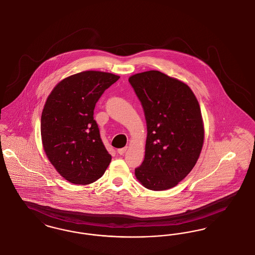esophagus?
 I'll use <instances>...</instances> for the list:
<instances>
[{"instance_id": "1", "label": "esophagus", "mask_w": 255, "mask_h": 255, "mask_svg": "<svg viewBox=\"0 0 255 255\" xmlns=\"http://www.w3.org/2000/svg\"><path fill=\"white\" fill-rule=\"evenodd\" d=\"M128 149V147H122V148H118V150H117V152L120 154V155H123L125 152H126V150Z\"/></svg>"}]
</instances>
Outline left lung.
I'll return each instance as SVG.
<instances>
[{
  "label": "left lung",
  "instance_id": "obj_1",
  "mask_svg": "<svg viewBox=\"0 0 255 255\" xmlns=\"http://www.w3.org/2000/svg\"><path fill=\"white\" fill-rule=\"evenodd\" d=\"M128 81L147 123L145 158L135 169L136 178L153 191L174 187L192 171L202 148L199 102L187 84L159 71L136 74Z\"/></svg>",
  "mask_w": 255,
  "mask_h": 255
}]
</instances>
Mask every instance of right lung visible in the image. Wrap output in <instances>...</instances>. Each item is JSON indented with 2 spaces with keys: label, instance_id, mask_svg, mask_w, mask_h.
I'll return each mask as SVG.
<instances>
[{
  "label": "right lung",
  "instance_id": "add662e5",
  "mask_svg": "<svg viewBox=\"0 0 255 255\" xmlns=\"http://www.w3.org/2000/svg\"><path fill=\"white\" fill-rule=\"evenodd\" d=\"M119 76L85 71L60 81L41 116L44 150L56 171L74 184H90L105 174L111 155L94 120L95 106Z\"/></svg>",
  "mask_w": 255,
  "mask_h": 255
}]
</instances>
